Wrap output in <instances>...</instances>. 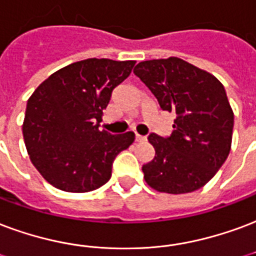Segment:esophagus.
Listing matches in <instances>:
<instances>
[{
	"label": "esophagus",
	"instance_id": "obj_1",
	"mask_svg": "<svg viewBox=\"0 0 256 256\" xmlns=\"http://www.w3.org/2000/svg\"><path fill=\"white\" fill-rule=\"evenodd\" d=\"M136 141H137V142H144V141H146V137L140 136V134H136Z\"/></svg>",
	"mask_w": 256,
	"mask_h": 256
}]
</instances>
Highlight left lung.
I'll use <instances>...</instances> for the list:
<instances>
[{
	"instance_id": "1",
	"label": "left lung",
	"mask_w": 256,
	"mask_h": 256,
	"mask_svg": "<svg viewBox=\"0 0 256 256\" xmlns=\"http://www.w3.org/2000/svg\"><path fill=\"white\" fill-rule=\"evenodd\" d=\"M134 74L164 111H174L170 137L150 134L154 157L142 166L153 190L186 194L204 187L224 164L232 145L234 111L224 85L178 56L140 62Z\"/></svg>"
}]
</instances>
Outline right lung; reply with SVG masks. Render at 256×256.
I'll return each mask as SVG.
<instances>
[{
    "label": "right lung",
    "instance_id": "right-lung-1",
    "mask_svg": "<svg viewBox=\"0 0 256 256\" xmlns=\"http://www.w3.org/2000/svg\"><path fill=\"white\" fill-rule=\"evenodd\" d=\"M136 60L90 58L56 70L28 99L22 136L32 164L51 186L88 192L106 184L134 133L99 130L112 90Z\"/></svg>",
    "mask_w": 256,
    "mask_h": 256
}]
</instances>
